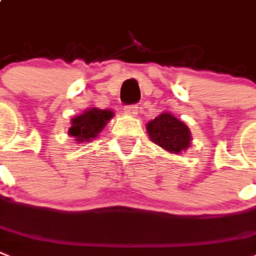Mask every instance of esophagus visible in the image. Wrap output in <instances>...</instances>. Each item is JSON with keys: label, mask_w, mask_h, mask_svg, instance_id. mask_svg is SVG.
<instances>
[{"label": "esophagus", "mask_w": 256, "mask_h": 256, "mask_svg": "<svg viewBox=\"0 0 256 256\" xmlns=\"http://www.w3.org/2000/svg\"><path fill=\"white\" fill-rule=\"evenodd\" d=\"M139 109L136 105H128V106H126L124 109V113L126 114V116H130V117H135L136 114H138Z\"/></svg>", "instance_id": "34e87169"}]
</instances>
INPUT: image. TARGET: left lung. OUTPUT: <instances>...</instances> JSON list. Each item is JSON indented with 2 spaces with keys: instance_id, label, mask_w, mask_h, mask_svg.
Listing matches in <instances>:
<instances>
[{
  "instance_id": "obj_1",
  "label": "left lung",
  "mask_w": 256,
  "mask_h": 256,
  "mask_svg": "<svg viewBox=\"0 0 256 256\" xmlns=\"http://www.w3.org/2000/svg\"><path fill=\"white\" fill-rule=\"evenodd\" d=\"M150 139L168 152H186L192 136L186 124L171 113H162L146 126Z\"/></svg>"
}]
</instances>
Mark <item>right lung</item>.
Here are the masks:
<instances>
[{
    "mask_svg": "<svg viewBox=\"0 0 256 256\" xmlns=\"http://www.w3.org/2000/svg\"><path fill=\"white\" fill-rule=\"evenodd\" d=\"M114 113L109 109L90 108L82 114L72 118L68 134L74 136L76 142H90L100 132H102L108 122L112 120Z\"/></svg>",
    "mask_w": 256,
    "mask_h": 256,
    "instance_id": "obj_1",
    "label": "right lung"
}]
</instances>
